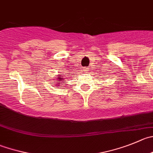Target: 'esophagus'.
Returning <instances> with one entry per match:
<instances>
[{
    "instance_id": "1",
    "label": "esophagus",
    "mask_w": 153,
    "mask_h": 153,
    "mask_svg": "<svg viewBox=\"0 0 153 153\" xmlns=\"http://www.w3.org/2000/svg\"><path fill=\"white\" fill-rule=\"evenodd\" d=\"M82 71H83V72L87 73V72H88V68H84Z\"/></svg>"
}]
</instances>
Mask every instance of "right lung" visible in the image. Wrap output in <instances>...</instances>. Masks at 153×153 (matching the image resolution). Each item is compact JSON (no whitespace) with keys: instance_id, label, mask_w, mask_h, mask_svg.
Listing matches in <instances>:
<instances>
[{"instance_id":"right-lung-1","label":"right lung","mask_w":153,"mask_h":153,"mask_svg":"<svg viewBox=\"0 0 153 153\" xmlns=\"http://www.w3.org/2000/svg\"><path fill=\"white\" fill-rule=\"evenodd\" d=\"M62 81H64V79H62V77L60 78L59 76H58V84H62Z\"/></svg>"}]
</instances>
